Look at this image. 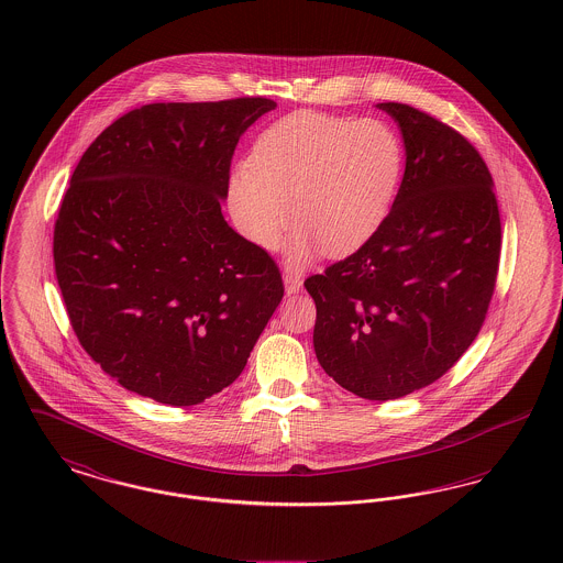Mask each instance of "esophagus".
I'll list each match as a JSON object with an SVG mask.
<instances>
[{
    "instance_id": "obj_1",
    "label": "esophagus",
    "mask_w": 563,
    "mask_h": 563,
    "mask_svg": "<svg viewBox=\"0 0 563 563\" xmlns=\"http://www.w3.org/2000/svg\"><path fill=\"white\" fill-rule=\"evenodd\" d=\"M283 280H285V291L289 295L297 294L301 289V278L294 272H285Z\"/></svg>"
}]
</instances>
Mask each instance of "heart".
Instances as JSON below:
<instances>
[{
	"instance_id": "heart-1",
	"label": "heart",
	"mask_w": 563,
	"mask_h": 563,
	"mask_svg": "<svg viewBox=\"0 0 563 563\" xmlns=\"http://www.w3.org/2000/svg\"><path fill=\"white\" fill-rule=\"evenodd\" d=\"M402 173V143L382 120L295 111L257 134L249 164L230 177V207L242 232L264 249L299 223L287 255L294 266L321 246L349 255L377 232Z\"/></svg>"
}]
</instances>
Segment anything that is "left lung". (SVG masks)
I'll use <instances>...</instances> for the list:
<instances>
[{
    "label": "left lung",
    "instance_id": "1",
    "mask_svg": "<svg viewBox=\"0 0 563 563\" xmlns=\"http://www.w3.org/2000/svg\"><path fill=\"white\" fill-rule=\"evenodd\" d=\"M377 108L401 129L399 194L369 241L303 287L322 369L361 399L390 401L448 374L477 338L503 232L492 175L462 134L405 103Z\"/></svg>",
    "mask_w": 563,
    "mask_h": 563
}]
</instances>
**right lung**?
<instances>
[{
    "label": "right lung",
    "instance_id": "right-lung-1",
    "mask_svg": "<svg viewBox=\"0 0 563 563\" xmlns=\"http://www.w3.org/2000/svg\"><path fill=\"white\" fill-rule=\"evenodd\" d=\"M276 103H152L84 152L54 223L81 349L120 386L189 407L242 374L285 287L221 213L242 133Z\"/></svg>",
    "mask_w": 563,
    "mask_h": 563
}]
</instances>
